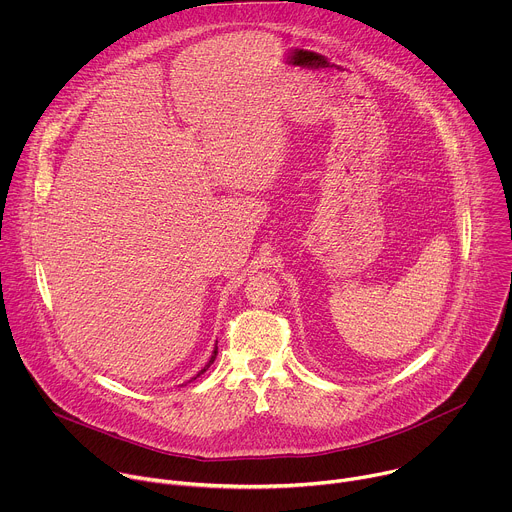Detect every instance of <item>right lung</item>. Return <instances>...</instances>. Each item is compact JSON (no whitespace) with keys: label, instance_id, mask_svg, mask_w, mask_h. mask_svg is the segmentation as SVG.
<instances>
[{"label":"right lung","instance_id":"obj_1","mask_svg":"<svg viewBox=\"0 0 512 512\" xmlns=\"http://www.w3.org/2000/svg\"><path fill=\"white\" fill-rule=\"evenodd\" d=\"M216 352H218V348H214V352H212V356H210V360H208V364H206V367H204V369H202V371H200V373H198V375H196V377H200V375H202V373H204V371H206V369H208V367H210V364H212V362H214V358H216Z\"/></svg>","mask_w":512,"mask_h":512}]
</instances>
